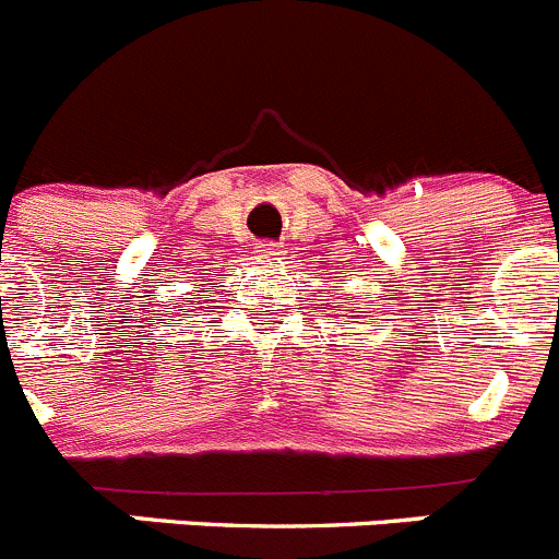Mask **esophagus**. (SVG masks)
<instances>
[{
	"label": "esophagus",
	"instance_id": "esophagus-1",
	"mask_svg": "<svg viewBox=\"0 0 559 559\" xmlns=\"http://www.w3.org/2000/svg\"><path fill=\"white\" fill-rule=\"evenodd\" d=\"M255 253L262 255V259H278L281 248H278V245L267 242V245H259V250H255Z\"/></svg>",
	"mask_w": 559,
	"mask_h": 559
}]
</instances>
